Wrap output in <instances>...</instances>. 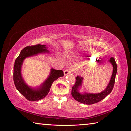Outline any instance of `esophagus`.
Here are the masks:
<instances>
[{
  "mask_svg": "<svg viewBox=\"0 0 131 131\" xmlns=\"http://www.w3.org/2000/svg\"><path fill=\"white\" fill-rule=\"evenodd\" d=\"M71 73V71L69 69H66L64 71V75H67Z\"/></svg>",
  "mask_w": 131,
  "mask_h": 131,
  "instance_id": "1",
  "label": "esophagus"
}]
</instances>
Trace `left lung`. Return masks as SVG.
Returning <instances> with one entry per match:
<instances>
[{"instance_id":"1","label":"left lung","mask_w":131,"mask_h":131,"mask_svg":"<svg viewBox=\"0 0 131 131\" xmlns=\"http://www.w3.org/2000/svg\"><path fill=\"white\" fill-rule=\"evenodd\" d=\"M109 61L112 63L113 67V71L112 77H111L109 83L106 88L102 92L99 93L94 94L85 93L84 94H81L79 93L78 89L79 87L82 85L83 78L81 77L77 76L76 77V82H75V85L72 87V95L75 100L83 104L88 105L93 104L101 101L110 93L114 86L115 80V77L117 70V67L114 57H111Z\"/></svg>"}]
</instances>
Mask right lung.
Returning <instances> with one entry per match:
<instances>
[{
    "label": "right lung",
    "instance_id": "add662e5",
    "mask_svg": "<svg viewBox=\"0 0 131 131\" xmlns=\"http://www.w3.org/2000/svg\"><path fill=\"white\" fill-rule=\"evenodd\" d=\"M46 45L41 44L27 46L23 49L15 62L14 66L15 85L19 92L29 101H39L45 98L49 93L53 81L58 78L64 76V73L62 70H56L52 68L49 76L39 88L32 89L25 82L21 75V67L23 60L27 57L34 56L39 53H49V51L46 49Z\"/></svg>",
    "mask_w": 131,
    "mask_h": 131
}]
</instances>
